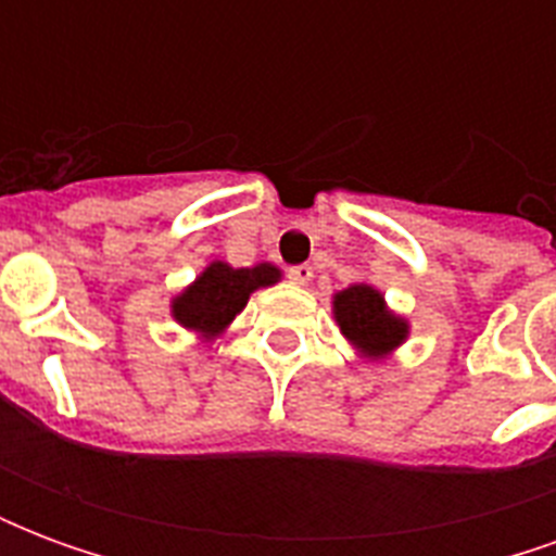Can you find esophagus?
I'll list each match as a JSON object with an SVG mask.
<instances>
[{"instance_id": "34e87169", "label": "esophagus", "mask_w": 556, "mask_h": 556, "mask_svg": "<svg viewBox=\"0 0 556 556\" xmlns=\"http://www.w3.org/2000/svg\"><path fill=\"white\" fill-rule=\"evenodd\" d=\"M289 279H291V282H298V286H306V282L313 279V267H309V265H291L289 267Z\"/></svg>"}]
</instances>
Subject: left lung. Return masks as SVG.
<instances>
[{"label": "left lung", "mask_w": 556, "mask_h": 556, "mask_svg": "<svg viewBox=\"0 0 556 556\" xmlns=\"http://www.w3.org/2000/svg\"><path fill=\"white\" fill-rule=\"evenodd\" d=\"M337 321L342 333L366 354H387L408 333V325L387 313L384 298L369 286H351L337 294Z\"/></svg>", "instance_id": "1"}]
</instances>
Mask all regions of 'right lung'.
<instances>
[{
	"instance_id": "add662e5",
	"label": "right lung",
	"mask_w": 556,
	"mask_h": 556,
	"mask_svg": "<svg viewBox=\"0 0 556 556\" xmlns=\"http://www.w3.org/2000/svg\"><path fill=\"white\" fill-rule=\"evenodd\" d=\"M277 279L279 270L274 265L235 270L223 262H214L178 301L172 303V313L184 327H193L199 333H219L241 313L250 291L274 286Z\"/></svg>"
}]
</instances>
